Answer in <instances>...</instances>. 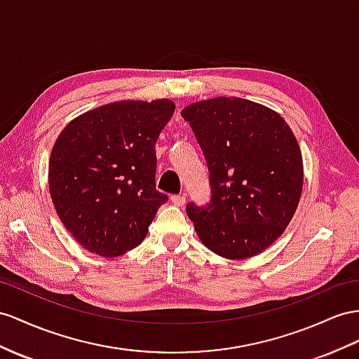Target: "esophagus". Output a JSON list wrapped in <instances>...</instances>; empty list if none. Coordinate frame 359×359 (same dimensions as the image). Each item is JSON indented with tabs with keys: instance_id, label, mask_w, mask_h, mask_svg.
Segmentation results:
<instances>
[{
	"instance_id": "1",
	"label": "esophagus",
	"mask_w": 359,
	"mask_h": 359,
	"mask_svg": "<svg viewBox=\"0 0 359 359\" xmlns=\"http://www.w3.org/2000/svg\"><path fill=\"white\" fill-rule=\"evenodd\" d=\"M171 201H172V205H176V206L180 208V206L187 203V198H185V196H172Z\"/></svg>"
}]
</instances>
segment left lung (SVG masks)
<instances>
[{"label": "left lung", "instance_id": "obj_1", "mask_svg": "<svg viewBox=\"0 0 359 359\" xmlns=\"http://www.w3.org/2000/svg\"><path fill=\"white\" fill-rule=\"evenodd\" d=\"M205 153L212 187L206 208L187 206L196 232L222 258L267 250L290 224L303 188L299 142L276 110L240 97L183 107Z\"/></svg>", "mask_w": 359, "mask_h": 359}]
</instances>
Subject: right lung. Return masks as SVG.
<instances>
[{
    "mask_svg": "<svg viewBox=\"0 0 359 359\" xmlns=\"http://www.w3.org/2000/svg\"><path fill=\"white\" fill-rule=\"evenodd\" d=\"M176 104L168 98L121 100L90 109L53 145L48 187L71 236L103 258L140 245L158 209L154 145Z\"/></svg>",
    "mask_w": 359,
    "mask_h": 359,
    "instance_id": "obj_1",
    "label": "right lung"
}]
</instances>
